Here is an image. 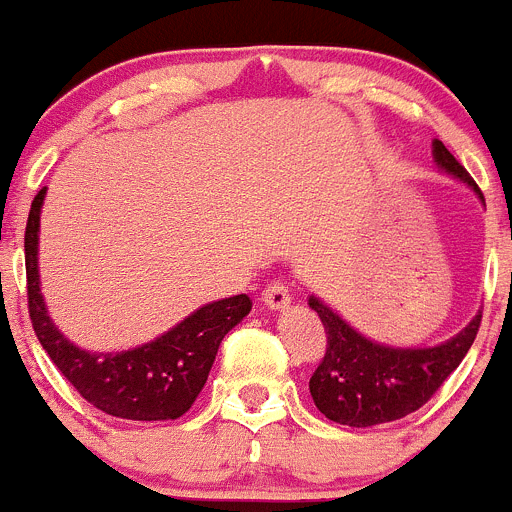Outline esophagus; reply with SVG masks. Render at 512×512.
Masks as SVG:
<instances>
[{
    "label": "esophagus",
    "mask_w": 512,
    "mask_h": 512,
    "mask_svg": "<svg viewBox=\"0 0 512 512\" xmlns=\"http://www.w3.org/2000/svg\"><path fill=\"white\" fill-rule=\"evenodd\" d=\"M261 301L266 303L271 311H283V308L291 303V293H288V286L283 281H273L263 288L261 293Z\"/></svg>",
    "instance_id": "esophagus-1"
}]
</instances>
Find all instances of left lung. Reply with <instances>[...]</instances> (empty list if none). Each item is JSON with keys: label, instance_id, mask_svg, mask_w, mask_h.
<instances>
[{"label": "left lung", "instance_id": "obj_1", "mask_svg": "<svg viewBox=\"0 0 512 512\" xmlns=\"http://www.w3.org/2000/svg\"><path fill=\"white\" fill-rule=\"evenodd\" d=\"M433 156L440 169L458 176L483 199L473 176L445 149L443 141H433ZM308 306L326 328V353L308 381L313 403L328 421L351 428L381 426L426 406L470 351L483 318L478 313L458 336L440 346L391 348L353 331L318 298H308Z\"/></svg>", "mask_w": 512, "mask_h": 512}]
</instances>
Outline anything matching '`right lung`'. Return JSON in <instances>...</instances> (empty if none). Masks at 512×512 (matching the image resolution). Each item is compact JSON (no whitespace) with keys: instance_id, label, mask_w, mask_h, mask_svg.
Returning <instances> with one entry per match:
<instances>
[{"instance_id":"add662e5","label":"right lung","mask_w":512,"mask_h":512,"mask_svg":"<svg viewBox=\"0 0 512 512\" xmlns=\"http://www.w3.org/2000/svg\"><path fill=\"white\" fill-rule=\"evenodd\" d=\"M44 194L32 201L24 231L27 303L39 343L79 396L99 411L126 421H174L194 406L226 333L251 311L246 293L201 306L156 341L134 351L89 353L69 343L47 316L39 293L37 231Z\"/></svg>"}]
</instances>
